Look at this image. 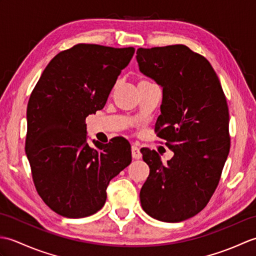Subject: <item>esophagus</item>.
Returning a JSON list of instances; mask_svg holds the SVG:
<instances>
[{"instance_id":"esophagus-1","label":"esophagus","mask_w":256,"mask_h":256,"mask_svg":"<svg viewBox=\"0 0 256 256\" xmlns=\"http://www.w3.org/2000/svg\"><path fill=\"white\" fill-rule=\"evenodd\" d=\"M131 150H132V157H133L134 160H140V158H142V153H140V148H138V146L133 145V146H132V148H131Z\"/></svg>"}]
</instances>
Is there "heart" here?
Instances as JSON below:
<instances>
[{"instance_id": "b5f03b06", "label": "heart", "mask_w": 256, "mask_h": 256, "mask_svg": "<svg viewBox=\"0 0 256 256\" xmlns=\"http://www.w3.org/2000/svg\"><path fill=\"white\" fill-rule=\"evenodd\" d=\"M143 82H148V81H146V80H140L138 84H143Z\"/></svg>"}]
</instances>
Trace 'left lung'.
Returning a JSON list of instances; mask_svg holds the SVG:
<instances>
[{"label": "left lung", "mask_w": 256, "mask_h": 256, "mask_svg": "<svg viewBox=\"0 0 256 256\" xmlns=\"http://www.w3.org/2000/svg\"><path fill=\"white\" fill-rule=\"evenodd\" d=\"M140 70L162 86L155 133L174 152L162 164L142 148L150 175L140 192L152 218L180 222L209 202L230 150L229 108L210 62L184 45L138 48Z\"/></svg>", "instance_id": "obj_1"}]
</instances>
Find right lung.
<instances>
[{"mask_svg":"<svg viewBox=\"0 0 256 256\" xmlns=\"http://www.w3.org/2000/svg\"><path fill=\"white\" fill-rule=\"evenodd\" d=\"M133 47L77 44L54 57L27 104L25 150L42 201L67 218H84L106 204L113 177L132 162L124 138L86 142V118L104 106Z\"/></svg>","mask_w":256,"mask_h":256,"instance_id":"right-lung-1","label":"right lung"}]
</instances>
